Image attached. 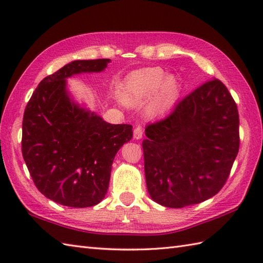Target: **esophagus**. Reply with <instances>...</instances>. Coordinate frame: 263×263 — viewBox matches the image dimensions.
<instances>
[{
  "label": "esophagus",
  "mask_w": 263,
  "mask_h": 263,
  "mask_svg": "<svg viewBox=\"0 0 263 263\" xmlns=\"http://www.w3.org/2000/svg\"><path fill=\"white\" fill-rule=\"evenodd\" d=\"M143 136V128L142 126L138 125L135 127V130H133V137H135V139H137V140H139V139H141Z\"/></svg>",
  "instance_id": "obj_1"
}]
</instances>
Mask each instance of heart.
<instances>
[{
  "instance_id": "heart-1",
  "label": "heart",
  "mask_w": 263,
  "mask_h": 263,
  "mask_svg": "<svg viewBox=\"0 0 263 263\" xmlns=\"http://www.w3.org/2000/svg\"><path fill=\"white\" fill-rule=\"evenodd\" d=\"M166 78V73L160 68H152L147 70L139 71L132 74L126 82L125 95L130 102H139L152 96L157 89L161 86ZM175 89V81L170 78L165 81L161 88L160 96L157 100V107L163 104L168 98Z\"/></svg>"
}]
</instances>
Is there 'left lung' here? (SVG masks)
Here are the masks:
<instances>
[{"instance_id":"8db88e82","label":"left lung","mask_w":263,"mask_h":263,"mask_svg":"<svg viewBox=\"0 0 263 263\" xmlns=\"http://www.w3.org/2000/svg\"><path fill=\"white\" fill-rule=\"evenodd\" d=\"M142 141L147 189L156 202L183 208L214 197L225 185L239 149L237 105L218 79L200 85Z\"/></svg>"}]
</instances>
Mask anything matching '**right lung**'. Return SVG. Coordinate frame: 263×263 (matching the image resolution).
<instances>
[{"label": "right lung", "mask_w": 263, "mask_h": 263, "mask_svg": "<svg viewBox=\"0 0 263 263\" xmlns=\"http://www.w3.org/2000/svg\"><path fill=\"white\" fill-rule=\"evenodd\" d=\"M108 59L73 61L41 81L22 121L21 150L39 192L73 208L99 203L108 190L111 164L132 139V125L109 124L79 108L68 96L65 79L103 71Z\"/></svg>", "instance_id": "right-lung-1"}]
</instances>
